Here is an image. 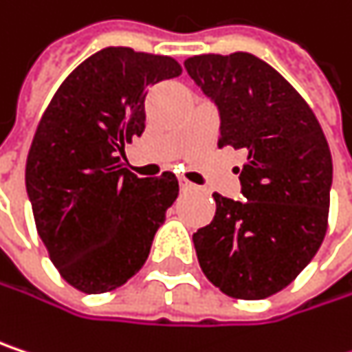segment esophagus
<instances>
[{
  "instance_id": "1",
  "label": "esophagus",
  "mask_w": 352,
  "mask_h": 352,
  "mask_svg": "<svg viewBox=\"0 0 352 352\" xmlns=\"http://www.w3.org/2000/svg\"><path fill=\"white\" fill-rule=\"evenodd\" d=\"M179 185H181V191H191V189H195V185H193L191 181H187L185 177L179 179Z\"/></svg>"
}]
</instances>
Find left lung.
I'll return each instance as SVG.
<instances>
[{"label":"left lung","mask_w":352,"mask_h":352,"mask_svg":"<svg viewBox=\"0 0 352 352\" xmlns=\"http://www.w3.org/2000/svg\"><path fill=\"white\" fill-rule=\"evenodd\" d=\"M185 70L219 111V146L243 148V201L213 193V221L193 234L197 260L223 294L262 300L286 288L329 226L333 159L292 84L254 54H204Z\"/></svg>","instance_id":"8db88e82"}]
</instances>
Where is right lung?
Masks as SVG:
<instances>
[{
    "mask_svg": "<svg viewBox=\"0 0 352 352\" xmlns=\"http://www.w3.org/2000/svg\"><path fill=\"white\" fill-rule=\"evenodd\" d=\"M179 74L169 56L111 46L72 70L42 114L25 189L50 260L80 292H109L141 270L179 195L171 171L139 179L120 163L143 135L146 88Z\"/></svg>",
    "mask_w": 352,
    "mask_h": 352,
    "instance_id": "right-lung-1",
    "label": "right lung"
}]
</instances>
